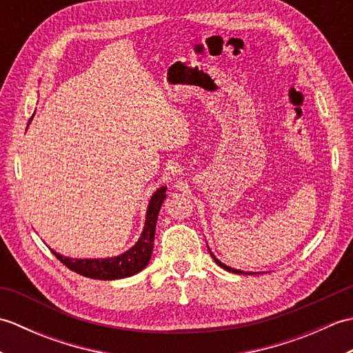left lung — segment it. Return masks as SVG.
<instances>
[{"mask_svg": "<svg viewBox=\"0 0 353 353\" xmlns=\"http://www.w3.org/2000/svg\"><path fill=\"white\" fill-rule=\"evenodd\" d=\"M212 254V253H211ZM212 258L215 259V262H216V264H219L221 268H224V270H228V272H230V273H236V274H244V272H241V270H235V268H232V267H228V265H224L223 264V262H220L219 259H216L215 256H214V254H212ZM250 274V273H249Z\"/></svg>", "mask_w": 353, "mask_h": 353, "instance_id": "8db88e82", "label": "left lung"}]
</instances>
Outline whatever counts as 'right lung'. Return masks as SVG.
<instances>
[{
  "instance_id": "1",
  "label": "right lung",
  "mask_w": 353,
  "mask_h": 353,
  "mask_svg": "<svg viewBox=\"0 0 353 353\" xmlns=\"http://www.w3.org/2000/svg\"><path fill=\"white\" fill-rule=\"evenodd\" d=\"M165 191H167V186H162V188H159L153 194L147 209L145 226L144 230H142L139 241L134 244L130 250L119 254V256L106 259H72L65 258L62 254L52 250L51 252L56 254V258L61 261L63 265L72 270V272H76L85 277H91V279L114 281L137 274L142 268L147 267L150 258H152L157 215H159L163 199L167 197L165 196Z\"/></svg>"
}]
</instances>
